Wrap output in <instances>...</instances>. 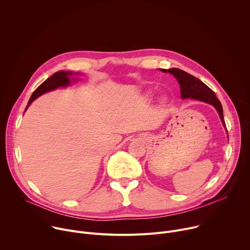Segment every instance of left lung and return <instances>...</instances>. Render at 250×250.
Listing matches in <instances>:
<instances>
[{"label":"left lung","instance_id":"obj_1","mask_svg":"<svg viewBox=\"0 0 250 250\" xmlns=\"http://www.w3.org/2000/svg\"><path fill=\"white\" fill-rule=\"evenodd\" d=\"M162 72L172 74L180 84L181 90V97L182 99L191 98L194 100H199L205 102L207 104H210L216 108L218 111L220 118L224 126L226 127V123L224 120L223 114V106L219 99L216 97V94L213 93L211 89H209L206 84H204L201 80L194 77L193 75L185 72V71L178 69V68H171V69H161ZM227 128V127H226Z\"/></svg>","mask_w":250,"mask_h":250}]
</instances>
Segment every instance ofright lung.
<instances>
[{
  "label": "right lung",
  "mask_w": 250,
  "mask_h": 250,
  "mask_svg": "<svg viewBox=\"0 0 250 250\" xmlns=\"http://www.w3.org/2000/svg\"><path fill=\"white\" fill-rule=\"evenodd\" d=\"M72 74L71 72H66V71H59V72H56L54 73L52 76H50L49 78H47L41 86H39L37 89H35V91L32 93L29 101H28V104L26 105L25 108V111L26 109L29 106V104L37 99L39 98L40 96H42V94L46 93V92H49L51 90H55L59 87H65V86H68L70 84V79H69V76Z\"/></svg>",
  "instance_id": "obj_1"
}]
</instances>
